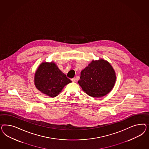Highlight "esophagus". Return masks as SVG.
<instances>
[{
  "label": "esophagus",
  "instance_id": "obj_1",
  "mask_svg": "<svg viewBox=\"0 0 149 149\" xmlns=\"http://www.w3.org/2000/svg\"><path fill=\"white\" fill-rule=\"evenodd\" d=\"M71 80H72V82H76V79L75 78H72Z\"/></svg>",
  "mask_w": 149,
  "mask_h": 149
}]
</instances>
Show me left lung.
Masks as SVG:
<instances>
[{
	"label": "left lung",
	"mask_w": 149,
	"mask_h": 149,
	"mask_svg": "<svg viewBox=\"0 0 149 149\" xmlns=\"http://www.w3.org/2000/svg\"><path fill=\"white\" fill-rule=\"evenodd\" d=\"M116 75L111 65L106 61H92L81 72L79 85L92 97H100L113 89Z\"/></svg>",
	"instance_id": "left-lung-1"
}]
</instances>
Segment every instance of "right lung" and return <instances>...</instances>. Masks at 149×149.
I'll return each instance as SVG.
<instances>
[{"instance_id":"right-lung-1","label":"right lung","mask_w":149,"mask_h":149,"mask_svg":"<svg viewBox=\"0 0 149 149\" xmlns=\"http://www.w3.org/2000/svg\"><path fill=\"white\" fill-rule=\"evenodd\" d=\"M72 81L52 63H41L35 74L34 83L42 93L55 97Z\"/></svg>"}]
</instances>
